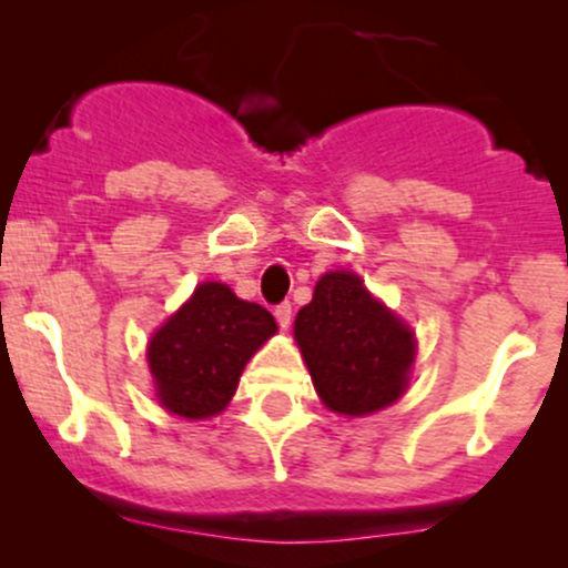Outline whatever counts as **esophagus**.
I'll return each mask as SVG.
<instances>
[{
    "mask_svg": "<svg viewBox=\"0 0 568 568\" xmlns=\"http://www.w3.org/2000/svg\"><path fill=\"white\" fill-rule=\"evenodd\" d=\"M275 317H277V325L280 328H288L291 325V317H293V306L291 302H283L275 306Z\"/></svg>",
    "mask_w": 568,
    "mask_h": 568,
    "instance_id": "obj_1",
    "label": "esophagus"
}]
</instances>
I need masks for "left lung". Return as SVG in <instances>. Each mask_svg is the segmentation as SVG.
I'll return each mask as SVG.
<instances>
[{
  "mask_svg": "<svg viewBox=\"0 0 568 568\" xmlns=\"http://www.w3.org/2000/svg\"><path fill=\"white\" fill-rule=\"evenodd\" d=\"M317 395L344 416L374 414L408 387L414 334L352 272H328L293 325Z\"/></svg>",
  "mask_w": 568,
  "mask_h": 568,
  "instance_id": "1",
  "label": "left lung"
}]
</instances>
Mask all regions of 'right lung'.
Listing matches in <instances>:
<instances>
[{
    "label": "right lung",
    "instance_id": "obj_1",
    "mask_svg": "<svg viewBox=\"0 0 568 568\" xmlns=\"http://www.w3.org/2000/svg\"><path fill=\"white\" fill-rule=\"evenodd\" d=\"M275 331L264 306L243 302L224 283H202L149 342L160 403L186 419L224 410L245 363Z\"/></svg>",
    "mask_w": 568,
    "mask_h": 568
}]
</instances>
